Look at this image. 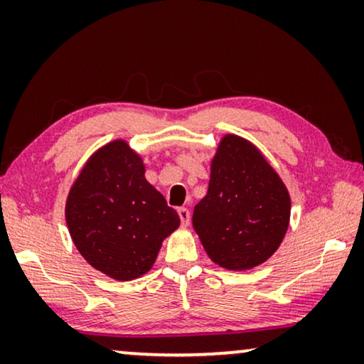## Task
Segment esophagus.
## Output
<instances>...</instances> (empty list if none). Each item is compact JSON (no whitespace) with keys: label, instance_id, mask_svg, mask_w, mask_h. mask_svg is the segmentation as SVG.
I'll return each instance as SVG.
<instances>
[{"label":"esophagus","instance_id":"34e87169","mask_svg":"<svg viewBox=\"0 0 364 364\" xmlns=\"http://www.w3.org/2000/svg\"><path fill=\"white\" fill-rule=\"evenodd\" d=\"M177 213H178V217H181L182 225L187 227L188 223H191V212H188V208L181 207V208H178V210H177Z\"/></svg>","mask_w":364,"mask_h":364}]
</instances>
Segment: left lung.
<instances>
[{
	"label": "left lung",
	"instance_id": "obj_1",
	"mask_svg": "<svg viewBox=\"0 0 364 364\" xmlns=\"http://www.w3.org/2000/svg\"><path fill=\"white\" fill-rule=\"evenodd\" d=\"M290 196L255 146L225 136L212 161L208 192L192 223L207 255L228 270H248L270 258L290 222Z\"/></svg>",
	"mask_w": 364,
	"mask_h": 364
}]
</instances>
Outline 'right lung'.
Returning a JSON list of instances; mask_svg holds the SVG:
<instances>
[{
  "label": "right lung",
  "mask_w": 364,
  "mask_h": 364,
  "mask_svg": "<svg viewBox=\"0 0 364 364\" xmlns=\"http://www.w3.org/2000/svg\"><path fill=\"white\" fill-rule=\"evenodd\" d=\"M74 245L96 270L127 282L151 270L162 240L181 225L144 177L141 157L124 141L89 159L66 202Z\"/></svg>",
  "instance_id": "add662e5"
}]
</instances>
